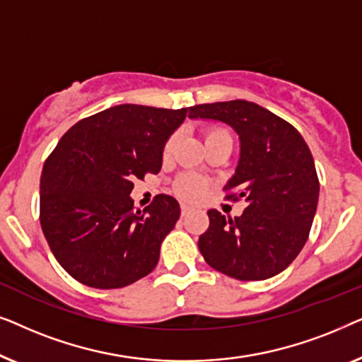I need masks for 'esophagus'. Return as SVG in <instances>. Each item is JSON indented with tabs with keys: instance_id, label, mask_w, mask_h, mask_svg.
Returning <instances> with one entry per match:
<instances>
[{
	"instance_id": "34e87169",
	"label": "esophagus",
	"mask_w": 362,
	"mask_h": 362,
	"mask_svg": "<svg viewBox=\"0 0 362 362\" xmlns=\"http://www.w3.org/2000/svg\"><path fill=\"white\" fill-rule=\"evenodd\" d=\"M191 212V207L187 206V204H181V216L185 217V216H187Z\"/></svg>"
}]
</instances>
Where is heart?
I'll return each mask as SVG.
<instances>
[{"label":"heart","mask_w":362,"mask_h":362,"mask_svg":"<svg viewBox=\"0 0 362 362\" xmlns=\"http://www.w3.org/2000/svg\"><path fill=\"white\" fill-rule=\"evenodd\" d=\"M227 133L221 128H207L204 132V143H209L216 138L224 136ZM173 146H175V138H168V141L163 146V158L168 160L173 151ZM206 189V182L194 175H181L175 182V191L177 196H181L182 199H197V197L202 196V192Z\"/></svg>","instance_id":"heart-1"}]
</instances>
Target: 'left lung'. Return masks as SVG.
<instances>
[{"label": "left lung", "instance_id": "left-lung-1", "mask_svg": "<svg viewBox=\"0 0 362 362\" xmlns=\"http://www.w3.org/2000/svg\"><path fill=\"white\" fill-rule=\"evenodd\" d=\"M189 118L219 120L239 135V165L224 191L226 199L247 202L234 219L207 211L209 227L197 242L202 257L237 280L275 276L303 249L318 206L308 145L293 125L254 102L202 103L189 108Z\"/></svg>", "mask_w": 362, "mask_h": 362}]
</instances>
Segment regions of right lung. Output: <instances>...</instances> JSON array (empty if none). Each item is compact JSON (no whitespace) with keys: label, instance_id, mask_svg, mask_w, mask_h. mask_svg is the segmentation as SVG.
<instances>
[{"label":"right lung","instance_id":"1","mask_svg":"<svg viewBox=\"0 0 362 362\" xmlns=\"http://www.w3.org/2000/svg\"><path fill=\"white\" fill-rule=\"evenodd\" d=\"M187 108L110 107L77 122L44 163L39 219L54 257L92 288H122L160 260L180 219L175 197L158 194L135 209L133 181L160 173L163 146Z\"/></svg>","mask_w":362,"mask_h":362}]
</instances>
